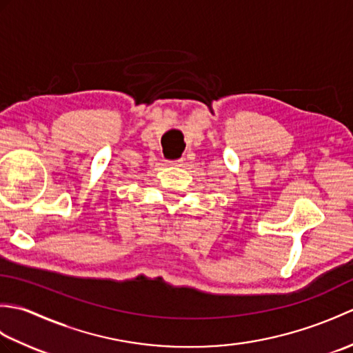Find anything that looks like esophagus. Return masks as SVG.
<instances>
[{"instance_id": "1", "label": "esophagus", "mask_w": 353, "mask_h": 353, "mask_svg": "<svg viewBox=\"0 0 353 353\" xmlns=\"http://www.w3.org/2000/svg\"><path fill=\"white\" fill-rule=\"evenodd\" d=\"M170 165H176V167H181V165H183V159H176V161H168Z\"/></svg>"}]
</instances>
